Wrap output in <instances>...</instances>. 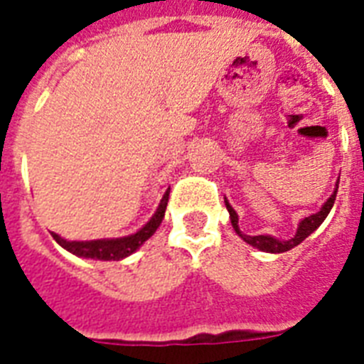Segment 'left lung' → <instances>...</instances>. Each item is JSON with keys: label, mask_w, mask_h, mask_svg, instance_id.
I'll list each match as a JSON object with an SVG mask.
<instances>
[{"label": "left lung", "mask_w": 364, "mask_h": 364, "mask_svg": "<svg viewBox=\"0 0 364 364\" xmlns=\"http://www.w3.org/2000/svg\"><path fill=\"white\" fill-rule=\"evenodd\" d=\"M336 193H338V183H336V188L334 193L331 194V198L323 204V208L317 213L310 217H304L302 221L299 223V228H296V234H294L291 240H277L274 236H266V234H260V236H247V234H242L238 227V213L234 211V208L228 204V200L225 198V205H227L228 213H230V223H232L234 230L238 232L240 238H243V242H247L249 245L260 249V251H266V253H285L289 249L296 247L300 242H304L308 236H310L314 230H317V227L325 221V217L328 215V211L333 210L334 200H336Z\"/></svg>", "instance_id": "obj_1"}]
</instances>
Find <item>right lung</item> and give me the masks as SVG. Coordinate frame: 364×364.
I'll return each instance as SVG.
<instances>
[{"label": "right lung", "mask_w": 364, "mask_h": 364, "mask_svg": "<svg viewBox=\"0 0 364 364\" xmlns=\"http://www.w3.org/2000/svg\"><path fill=\"white\" fill-rule=\"evenodd\" d=\"M168 198H170V188L166 191L162 200H160L159 208L154 211V215L151 217V221L143 228H139L136 234L130 236H122V238H105V240H88V242H70V240L60 238L58 234L53 232V238L70 253L77 255V257H85V259H96V260H121L128 255H132L136 249H139L143 243L147 242L156 228L160 227V223L164 219L166 205H168Z\"/></svg>", "instance_id": "add662e5"}]
</instances>
